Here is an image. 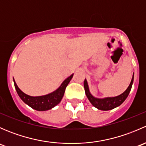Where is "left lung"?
I'll use <instances>...</instances> for the list:
<instances>
[{
	"label": "left lung",
	"mask_w": 146,
	"mask_h": 146,
	"mask_svg": "<svg viewBox=\"0 0 146 146\" xmlns=\"http://www.w3.org/2000/svg\"><path fill=\"white\" fill-rule=\"evenodd\" d=\"M133 82V75L132 77L130 85L128 87L126 90L124 92L121 94V95H119L117 97H114V98H104V99H98V98H95L92 96L90 94L89 91V88H88V82H87L86 79L84 80V88H85V94L87 95V98H88L89 101L90 102L91 104L98 108V110H103V111H107V110H112V109L116 108L118 106L121 105L125 100L127 98L128 95H129V92H130L131 90L132 84Z\"/></svg>",
	"instance_id": "8db88e82"
}]
</instances>
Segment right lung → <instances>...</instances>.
<instances>
[{
	"label": "right lung",
	"mask_w": 146,
	"mask_h": 146,
	"mask_svg": "<svg viewBox=\"0 0 146 146\" xmlns=\"http://www.w3.org/2000/svg\"><path fill=\"white\" fill-rule=\"evenodd\" d=\"M73 76V74H72L68 78H66L56 90L51 92V93L48 94V95H44V96H29V95L24 93L23 91L20 90L15 80L14 85L19 97L21 98L22 100L25 104H27V105H29L34 110H37V111H46V110H48L54 107L61 102L63 97H64L66 87L68 85L69 82L70 81Z\"/></svg>",
	"instance_id": "1"
}]
</instances>
